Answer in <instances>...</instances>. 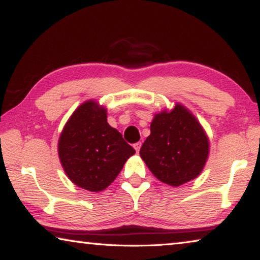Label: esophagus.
I'll list each match as a JSON object with an SVG mask.
<instances>
[{"instance_id": "34e87169", "label": "esophagus", "mask_w": 260, "mask_h": 260, "mask_svg": "<svg viewBox=\"0 0 260 260\" xmlns=\"http://www.w3.org/2000/svg\"><path fill=\"white\" fill-rule=\"evenodd\" d=\"M140 148H141V142H136V143L134 144V149L136 150V152L140 151Z\"/></svg>"}]
</instances>
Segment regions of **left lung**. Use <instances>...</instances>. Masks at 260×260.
I'll return each instance as SVG.
<instances>
[{"label":"left lung","instance_id":"obj_1","mask_svg":"<svg viewBox=\"0 0 260 260\" xmlns=\"http://www.w3.org/2000/svg\"><path fill=\"white\" fill-rule=\"evenodd\" d=\"M140 156L161 182L178 187L199 177L209 156V139L181 104L157 113Z\"/></svg>","mask_w":260,"mask_h":260}]
</instances>
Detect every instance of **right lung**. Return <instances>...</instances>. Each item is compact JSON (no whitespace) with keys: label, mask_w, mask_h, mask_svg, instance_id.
<instances>
[{"label":"right lung","mask_w":260,"mask_h":260,"mask_svg":"<svg viewBox=\"0 0 260 260\" xmlns=\"http://www.w3.org/2000/svg\"><path fill=\"white\" fill-rule=\"evenodd\" d=\"M135 150L107 121V110L87 101L70 117L59 136L58 155L71 181L89 191L113 182Z\"/></svg>","instance_id":"right-lung-1"}]
</instances>
